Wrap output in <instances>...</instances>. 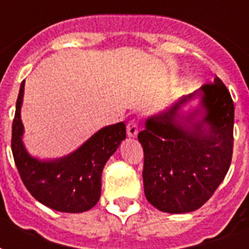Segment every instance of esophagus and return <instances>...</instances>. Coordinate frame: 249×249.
Segmentation results:
<instances>
[{
  "label": "esophagus",
  "instance_id": "obj_1",
  "mask_svg": "<svg viewBox=\"0 0 249 249\" xmlns=\"http://www.w3.org/2000/svg\"><path fill=\"white\" fill-rule=\"evenodd\" d=\"M139 130V121L137 119H131L126 124V133H128L129 137H135L138 134Z\"/></svg>",
  "mask_w": 249,
  "mask_h": 249
}]
</instances>
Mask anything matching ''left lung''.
<instances>
[{
  "mask_svg": "<svg viewBox=\"0 0 249 249\" xmlns=\"http://www.w3.org/2000/svg\"><path fill=\"white\" fill-rule=\"evenodd\" d=\"M205 116L192 124L197 112L180 125L178 110L196 93L181 98L170 110L147 120L139 131L143 147V184L147 201L169 213H184L199 209L215 193L233 156L234 104L223 80L201 88ZM209 125L205 131L203 126Z\"/></svg>",
  "mask_w": 249,
  "mask_h": 249,
  "instance_id": "8db88e82",
  "label": "left lung"
}]
</instances>
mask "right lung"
I'll return each instance as SVG.
<instances>
[{
  "label": "right lung",
  "instance_id": "obj_1",
  "mask_svg": "<svg viewBox=\"0 0 249 249\" xmlns=\"http://www.w3.org/2000/svg\"><path fill=\"white\" fill-rule=\"evenodd\" d=\"M24 82L16 101L11 149L24 185L42 205L60 212H84L96 205L101 196V174L105 163L126 137L124 123L101 129L68 157L42 162L26 153L21 142L23 124L20 107Z\"/></svg>",
  "mask_w": 249,
  "mask_h": 249
}]
</instances>
